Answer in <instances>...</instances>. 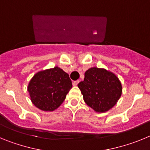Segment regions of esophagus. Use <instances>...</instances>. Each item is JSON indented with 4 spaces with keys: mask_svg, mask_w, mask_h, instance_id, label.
<instances>
[{
    "mask_svg": "<svg viewBox=\"0 0 150 150\" xmlns=\"http://www.w3.org/2000/svg\"><path fill=\"white\" fill-rule=\"evenodd\" d=\"M79 80H76V81H74V82H73V86H76L78 83H79Z\"/></svg>",
    "mask_w": 150,
    "mask_h": 150,
    "instance_id": "esophagus-1",
    "label": "esophagus"
}]
</instances>
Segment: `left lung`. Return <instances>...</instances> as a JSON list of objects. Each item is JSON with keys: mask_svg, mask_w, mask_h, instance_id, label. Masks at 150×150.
<instances>
[{"mask_svg": "<svg viewBox=\"0 0 150 150\" xmlns=\"http://www.w3.org/2000/svg\"><path fill=\"white\" fill-rule=\"evenodd\" d=\"M86 104L97 112H105L114 107L122 92L116 74L104 68L91 67L84 80L78 84Z\"/></svg>", "mask_w": 150, "mask_h": 150, "instance_id": "left-lung-1", "label": "left lung"}]
</instances>
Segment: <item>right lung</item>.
Returning <instances> with one entry per match:
<instances>
[{
  "mask_svg": "<svg viewBox=\"0 0 150 150\" xmlns=\"http://www.w3.org/2000/svg\"><path fill=\"white\" fill-rule=\"evenodd\" d=\"M72 88L69 75L59 67L34 74L28 86L33 104L43 111H53L60 107Z\"/></svg>",
  "mask_w": 150,
  "mask_h": 150,
  "instance_id": "1",
  "label": "right lung"
}]
</instances>
